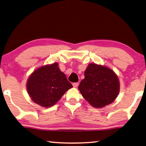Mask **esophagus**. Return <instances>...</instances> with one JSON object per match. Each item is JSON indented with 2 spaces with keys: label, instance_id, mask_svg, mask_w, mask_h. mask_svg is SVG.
<instances>
[{
  "label": "esophagus",
  "instance_id": "34e87169",
  "mask_svg": "<svg viewBox=\"0 0 146 146\" xmlns=\"http://www.w3.org/2000/svg\"><path fill=\"white\" fill-rule=\"evenodd\" d=\"M79 84L78 82H75V83H73V86L74 88H76L77 86H78Z\"/></svg>",
  "mask_w": 146,
  "mask_h": 146
}]
</instances>
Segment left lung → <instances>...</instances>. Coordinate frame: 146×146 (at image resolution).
Wrapping results in <instances>:
<instances>
[{
	"instance_id": "8db88e82",
	"label": "left lung",
	"mask_w": 146,
	"mask_h": 146,
	"mask_svg": "<svg viewBox=\"0 0 146 146\" xmlns=\"http://www.w3.org/2000/svg\"><path fill=\"white\" fill-rule=\"evenodd\" d=\"M84 76L78 90L94 108L104 107L117 97L120 91L119 80L110 68L91 63L86 68Z\"/></svg>"
}]
</instances>
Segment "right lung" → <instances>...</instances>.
Segmentation results:
<instances>
[{"mask_svg": "<svg viewBox=\"0 0 146 146\" xmlns=\"http://www.w3.org/2000/svg\"><path fill=\"white\" fill-rule=\"evenodd\" d=\"M71 88L73 86L56 62L36 69L29 76L26 83L31 100L44 108L55 105Z\"/></svg>", "mask_w": 146, "mask_h": 146, "instance_id": "obj_1", "label": "right lung"}]
</instances>
